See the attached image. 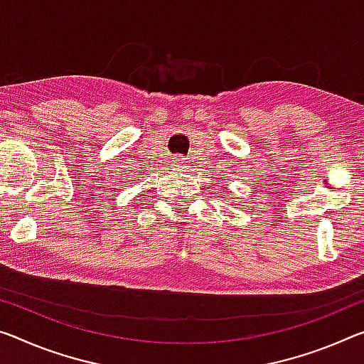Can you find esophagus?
I'll return each instance as SVG.
<instances>
[{
  "label": "esophagus",
  "mask_w": 364,
  "mask_h": 364,
  "mask_svg": "<svg viewBox=\"0 0 364 364\" xmlns=\"http://www.w3.org/2000/svg\"><path fill=\"white\" fill-rule=\"evenodd\" d=\"M173 166H175V168H183V166H184L183 159H175V160H173Z\"/></svg>",
  "instance_id": "obj_1"
}]
</instances>
